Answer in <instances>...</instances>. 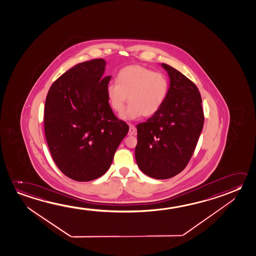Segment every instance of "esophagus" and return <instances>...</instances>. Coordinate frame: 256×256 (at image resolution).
<instances>
[{"label":"esophagus","mask_w":256,"mask_h":256,"mask_svg":"<svg viewBox=\"0 0 256 256\" xmlns=\"http://www.w3.org/2000/svg\"><path fill=\"white\" fill-rule=\"evenodd\" d=\"M136 134H137V130H136L135 126L130 124L129 126V132H128V134L129 135H135Z\"/></svg>","instance_id":"1"}]
</instances>
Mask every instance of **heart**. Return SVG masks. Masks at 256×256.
<instances>
[{
    "label": "heart",
    "mask_w": 256,
    "mask_h": 256,
    "mask_svg": "<svg viewBox=\"0 0 256 256\" xmlns=\"http://www.w3.org/2000/svg\"><path fill=\"white\" fill-rule=\"evenodd\" d=\"M116 82L106 87V96L110 106L118 113L124 110L129 97L130 104L121 116L126 120L156 114L168 92L166 78L143 66H128L121 69Z\"/></svg>",
    "instance_id": "obj_1"
}]
</instances>
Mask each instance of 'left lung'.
Here are the masks:
<instances>
[{"instance_id": "1", "label": "left lung", "mask_w": 256, "mask_h": 256, "mask_svg": "<svg viewBox=\"0 0 256 256\" xmlns=\"http://www.w3.org/2000/svg\"><path fill=\"white\" fill-rule=\"evenodd\" d=\"M170 88L160 110L137 126L135 158L142 172L164 180L184 170L194 153L204 126L198 87L178 70L162 63Z\"/></svg>"}]
</instances>
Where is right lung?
<instances>
[{
  "mask_svg": "<svg viewBox=\"0 0 256 256\" xmlns=\"http://www.w3.org/2000/svg\"><path fill=\"white\" fill-rule=\"evenodd\" d=\"M106 61L74 66L46 97L44 132L53 160L68 178L89 182L110 169L129 126L114 116L106 96L111 76L103 78Z\"/></svg>",
  "mask_w": 256,
  "mask_h": 256,
  "instance_id": "right-lung-1",
  "label": "right lung"
}]
</instances>
